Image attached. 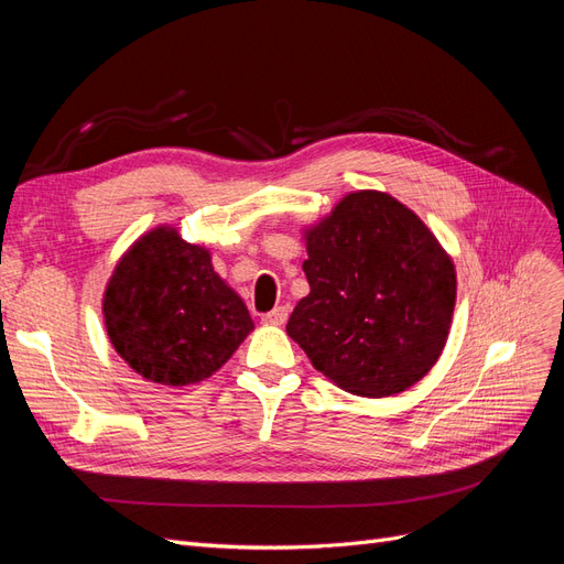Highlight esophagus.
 Listing matches in <instances>:
<instances>
[{
  "label": "esophagus",
  "mask_w": 564,
  "mask_h": 564,
  "mask_svg": "<svg viewBox=\"0 0 564 564\" xmlns=\"http://www.w3.org/2000/svg\"><path fill=\"white\" fill-rule=\"evenodd\" d=\"M286 317H289V311L284 308V305H278L275 311H270L268 315H263V322L265 324H275V327H282V324L286 322Z\"/></svg>",
  "instance_id": "34e87169"
}]
</instances>
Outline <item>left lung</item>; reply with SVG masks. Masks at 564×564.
<instances>
[{
    "label": "left lung",
    "mask_w": 564,
    "mask_h": 564,
    "mask_svg": "<svg viewBox=\"0 0 564 564\" xmlns=\"http://www.w3.org/2000/svg\"><path fill=\"white\" fill-rule=\"evenodd\" d=\"M311 294L286 334L352 395L412 388L445 350L456 305L452 256L392 195L355 191L303 228Z\"/></svg>",
    "instance_id": "left-lung-1"
}]
</instances>
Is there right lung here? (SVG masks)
Returning <instances> with one entry per match:
<instances>
[{"label": "right lung", "mask_w": 564, "mask_h": 564, "mask_svg": "<svg viewBox=\"0 0 564 564\" xmlns=\"http://www.w3.org/2000/svg\"><path fill=\"white\" fill-rule=\"evenodd\" d=\"M112 348L145 381L183 388L224 367L253 332L240 294L174 226L143 232L112 270L104 292Z\"/></svg>", "instance_id": "obj_1"}]
</instances>
